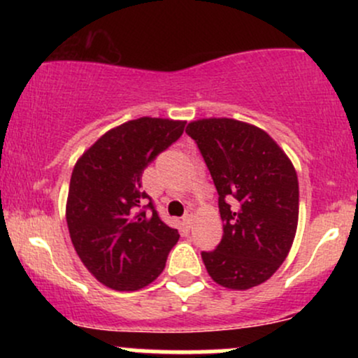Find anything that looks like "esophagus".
<instances>
[{
    "mask_svg": "<svg viewBox=\"0 0 358 358\" xmlns=\"http://www.w3.org/2000/svg\"><path fill=\"white\" fill-rule=\"evenodd\" d=\"M193 213L192 212H188V213H185L183 215V224L187 225V227H192V224H193Z\"/></svg>",
    "mask_w": 358,
    "mask_h": 358,
    "instance_id": "obj_1",
    "label": "esophagus"
}]
</instances>
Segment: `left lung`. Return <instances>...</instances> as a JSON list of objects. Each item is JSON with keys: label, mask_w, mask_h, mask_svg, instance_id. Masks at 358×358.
Returning a JSON list of instances; mask_svg holds the SVG:
<instances>
[{"label": "left lung", "mask_w": 358, "mask_h": 358, "mask_svg": "<svg viewBox=\"0 0 358 358\" xmlns=\"http://www.w3.org/2000/svg\"><path fill=\"white\" fill-rule=\"evenodd\" d=\"M210 171L224 224L212 252H202L217 285L244 291L285 262L298 229L299 188L293 163L261 127L231 117L188 122Z\"/></svg>", "instance_id": "obj_1"}]
</instances>
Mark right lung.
<instances>
[{"label":"right lung","mask_w":358,"mask_h":358,"mask_svg":"<svg viewBox=\"0 0 358 358\" xmlns=\"http://www.w3.org/2000/svg\"><path fill=\"white\" fill-rule=\"evenodd\" d=\"M185 122L138 117L122 122L87 148L73 166L65 219L80 257L97 281L138 291L163 273L176 229L159 220L153 203L143 210L141 176L148 163L182 136Z\"/></svg>","instance_id":"right-lung-1"}]
</instances>
